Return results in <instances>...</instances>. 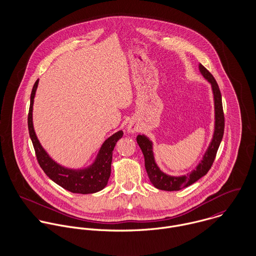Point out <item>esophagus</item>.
<instances>
[{
	"instance_id": "obj_1",
	"label": "esophagus",
	"mask_w": 256,
	"mask_h": 256,
	"mask_svg": "<svg viewBox=\"0 0 256 256\" xmlns=\"http://www.w3.org/2000/svg\"><path fill=\"white\" fill-rule=\"evenodd\" d=\"M127 130L130 132V133H135L138 131V125L136 122L134 121H130L127 125Z\"/></svg>"
}]
</instances>
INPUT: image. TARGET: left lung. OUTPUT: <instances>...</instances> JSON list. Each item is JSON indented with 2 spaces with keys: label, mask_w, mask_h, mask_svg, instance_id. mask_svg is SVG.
<instances>
[{
  "label": "left lung",
  "mask_w": 256,
  "mask_h": 256,
  "mask_svg": "<svg viewBox=\"0 0 256 256\" xmlns=\"http://www.w3.org/2000/svg\"><path fill=\"white\" fill-rule=\"evenodd\" d=\"M199 71L203 76V78L211 84L212 92H213V100H214V113H215V121H214V132L211 139V142L207 148L206 152H204L202 158L198 162V164L188 174L182 176H170L166 174L156 162L154 148H152V140L146 137V135H138L137 136V143L142 150L145 158V168L146 174L150 178L152 184L160 190L164 191H178L182 188H185L202 176H204L209 170L211 168L217 150L219 148L220 144L222 139L224 129V117L222 112V96L220 92L219 86L214 78L211 73L199 64Z\"/></svg>",
  "instance_id": "obj_1"
}]
</instances>
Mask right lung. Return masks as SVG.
Here are the masks:
<instances>
[{
    "instance_id": "obj_1",
    "label": "right lung",
    "mask_w": 256,
    "mask_h": 256,
    "mask_svg": "<svg viewBox=\"0 0 256 256\" xmlns=\"http://www.w3.org/2000/svg\"><path fill=\"white\" fill-rule=\"evenodd\" d=\"M37 80L30 94V106L28 112V131L36 154L37 160L46 176L64 189L80 194H90L102 190L108 182L111 174L112 152L117 141L122 138L123 132L119 130L108 137L100 148L94 162L82 168H69L56 162L41 146L34 127V102L36 94Z\"/></svg>"
}]
</instances>
